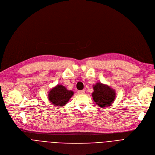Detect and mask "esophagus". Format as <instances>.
Returning a JSON list of instances; mask_svg holds the SVG:
<instances>
[{"instance_id":"obj_1","label":"esophagus","mask_w":155,"mask_h":155,"mask_svg":"<svg viewBox=\"0 0 155 155\" xmlns=\"http://www.w3.org/2000/svg\"><path fill=\"white\" fill-rule=\"evenodd\" d=\"M84 92H85V91L84 90H78V93H79V94H84Z\"/></svg>"}]
</instances>
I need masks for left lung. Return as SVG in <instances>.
<instances>
[{"label":"left lung","mask_w":155,"mask_h":155,"mask_svg":"<svg viewBox=\"0 0 155 155\" xmlns=\"http://www.w3.org/2000/svg\"><path fill=\"white\" fill-rule=\"evenodd\" d=\"M92 96L94 102L101 108L108 107L113 104L115 99V91L107 84L97 83L93 85Z\"/></svg>","instance_id":"8db88e82"}]
</instances>
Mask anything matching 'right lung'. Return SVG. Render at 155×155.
Segmentation results:
<instances>
[{"instance_id":"1","label":"right lung","mask_w":155,"mask_h":155,"mask_svg":"<svg viewBox=\"0 0 155 155\" xmlns=\"http://www.w3.org/2000/svg\"><path fill=\"white\" fill-rule=\"evenodd\" d=\"M73 95L72 91L68 90L63 85L58 84L50 90L48 97L51 104L62 107L69 102Z\"/></svg>"}]
</instances>
